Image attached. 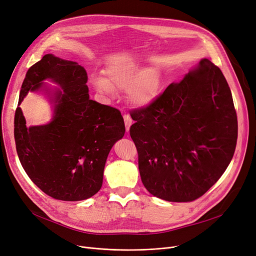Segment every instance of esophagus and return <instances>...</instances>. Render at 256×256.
<instances>
[{
    "label": "esophagus",
    "mask_w": 256,
    "mask_h": 256,
    "mask_svg": "<svg viewBox=\"0 0 256 256\" xmlns=\"http://www.w3.org/2000/svg\"><path fill=\"white\" fill-rule=\"evenodd\" d=\"M124 120H125V126H126V131L129 132V129H130V126L132 124V120L130 118L129 114H124Z\"/></svg>",
    "instance_id": "1"
}]
</instances>
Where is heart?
Returning <instances> with one entry per match:
<instances>
[{
	"mask_svg": "<svg viewBox=\"0 0 256 256\" xmlns=\"http://www.w3.org/2000/svg\"><path fill=\"white\" fill-rule=\"evenodd\" d=\"M105 76H91V83L98 92L112 96L114 89L127 90L132 104L138 107L149 106L160 92V78L156 71L134 60H118L108 65Z\"/></svg>",
	"mask_w": 256,
	"mask_h": 256,
	"instance_id": "obj_1",
	"label": "heart"
}]
</instances>
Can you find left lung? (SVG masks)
<instances>
[{
	"mask_svg": "<svg viewBox=\"0 0 256 256\" xmlns=\"http://www.w3.org/2000/svg\"><path fill=\"white\" fill-rule=\"evenodd\" d=\"M131 118L142 182L158 198L184 202L200 198L233 158L238 116L231 90L208 58Z\"/></svg>",
	"mask_w": 256,
	"mask_h": 256,
	"instance_id": "8db88e82",
	"label": "left lung"
}]
</instances>
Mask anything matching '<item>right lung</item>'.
I'll use <instances>...</instances> for the list:
<instances>
[{
  "mask_svg": "<svg viewBox=\"0 0 256 256\" xmlns=\"http://www.w3.org/2000/svg\"><path fill=\"white\" fill-rule=\"evenodd\" d=\"M87 80L84 67L49 54L28 69L20 92L18 106L28 92H43L52 106L49 122L30 127L18 107L14 140L27 176L56 200H83L98 193L109 152L125 134L120 112L89 98Z\"/></svg>",
  "mask_w": 256,
  "mask_h": 256,
  "instance_id": "right-lung-1",
  "label": "right lung"
}]
</instances>
